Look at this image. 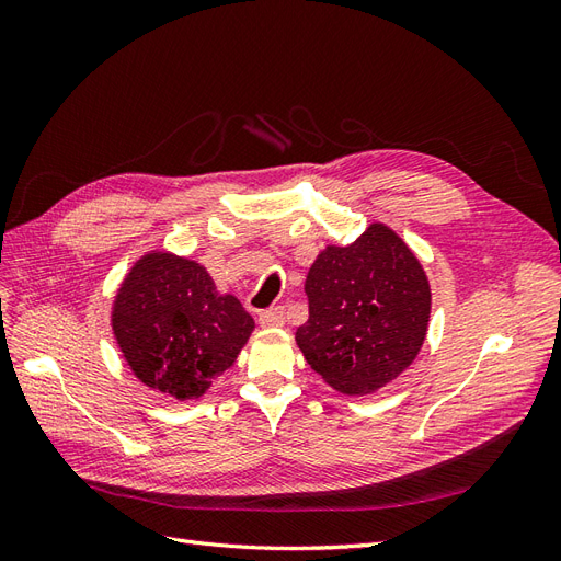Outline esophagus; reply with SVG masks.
<instances>
[{
	"label": "esophagus",
	"instance_id": "34e87169",
	"mask_svg": "<svg viewBox=\"0 0 561 561\" xmlns=\"http://www.w3.org/2000/svg\"><path fill=\"white\" fill-rule=\"evenodd\" d=\"M260 325L262 328H283L285 325V311L280 307L262 311L260 313Z\"/></svg>",
	"mask_w": 561,
	"mask_h": 561
}]
</instances>
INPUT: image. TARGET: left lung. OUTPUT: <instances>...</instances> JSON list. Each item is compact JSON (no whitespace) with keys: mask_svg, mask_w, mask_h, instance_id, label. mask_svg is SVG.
Wrapping results in <instances>:
<instances>
[{"mask_svg":"<svg viewBox=\"0 0 561 561\" xmlns=\"http://www.w3.org/2000/svg\"><path fill=\"white\" fill-rule=\"evenodd\" d=\"M304 293L309 320L297 328V346L339 393H377L426 342L428 276L410 245L381 222H371L351 245L322 250Z\"/></svg>","mask_w":561,"mask_h":561,"instance_id":"1","label":"left lung"}]
</instances>
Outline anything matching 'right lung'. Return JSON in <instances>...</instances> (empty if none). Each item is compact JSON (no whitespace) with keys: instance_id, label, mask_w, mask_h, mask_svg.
I'll list each match as a JSON object with an SVG mask.
<instances>
[{"instance_id":"right-lung-1","label":"right lung","mask_w":561,"mask_h":561,"mask_svg":"<svg viewBox=\"0 0 561 561\" xmlns=\"http://www.w3.org/2000/svg\"><path fill=\"white\" fill-rule=\"evenodd\" d=\"M252 330V316L217 293L206 266L165 250L142 254L112 304V332L130 371L175 400L206 393Z\"/></svg>"}]
</instances>
